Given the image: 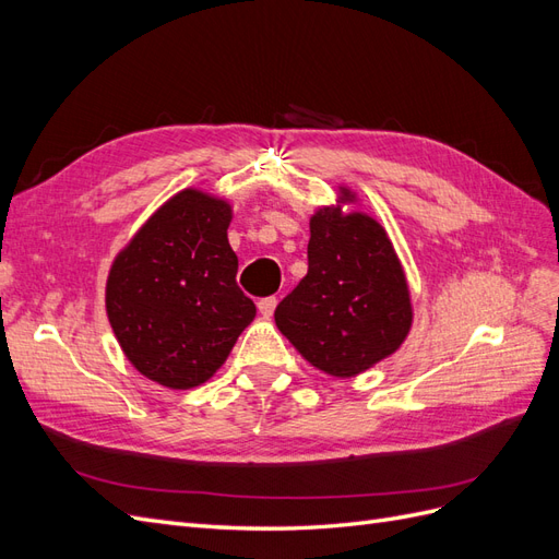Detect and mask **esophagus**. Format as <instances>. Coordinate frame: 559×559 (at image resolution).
I'll return each mask as SVG.
<instances>
[{
	"mask_svg": "<svg viewBox=\"0 0 559 559\" xmlns=\"http://www.w3.org/2000/svg\"><path fill=\"white\" fill-rule=\"evenodd\" d=\"M275 308H277V298L275 296H267V298H261L259 300V312H261V317H273V312H275Z\"/></svg>",
	"mask_w": 559,
	"mask_h": 559,
	"instance_id": "1",
	"label": "esophagus"
}]
</instances>
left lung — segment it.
Returning a JSON list of instances; mask_svg holds the SVG:
<instances>
[{
    "mask_svg": "<svg viewBox=\"0 0 559 559\" xmlns=\"http://www.w3.org/2000/svg\"><path fill=\"white\" fill-rule=\"evenodd\" d=\"M337 186V205L310 216L308 275L275 310L300 357L333 378H354L403 345L413 326L408 280L386 230Z\"/></svg>",
    "mask_w": 559,
    "mask_h": 559,
    "instance_id": "obj_1",
    "label": "left lung"
}]
</instances>
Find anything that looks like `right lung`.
<instances>
[{"mask_svg":"<svg viewBox=\"0 0 559 559\" xmlns=\"http://www.w3.org/2000/svg\"><path fill=\"white\" fill-rule=\"evenodd\" d=\"M230 202L183 189L116 253L107 317L126 359L167 389H193L224 366L257 317L235 275Z\"/></svg>","mask_w":559,"mask_h":559,"instance_id":"add662e5","label":"right lung"}]
</instances>
